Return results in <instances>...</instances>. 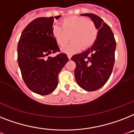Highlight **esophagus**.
Here are the masks:
<instances>
[{"label": "esophagus", "instance_id": "34e87169", "mask_svg": "<svg viewBox=\"0 0 134 134\" xmlns=\"http://www.w3.org/2000/svg\"><path fill=\"white\" fill-rule=\"evenodd\" d=\"M67 57H68V58L70 60L71 58V54H67Z\"/></svg>", "mask_w": 134, "mask_h": 134}]
</instances>
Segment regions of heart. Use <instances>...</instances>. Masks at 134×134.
Instances as JSON below:
<instances>
[{"mask_svg":"<svg viewBox=\"0 0 134 134\" xmlns=\"http://www.w3.org/2000/svg\"><path fill=\"white\" fill-rule=\"evenodd\" d=\"M62 27L55 25L52 27V35L57 44L61 47L65 46L71 39L72 42L63 49V52L73 53L81 47L90 48L96 41L98 30L95 23L82 16H71L61 21Z\"/></svg>","mask_w":134,"mask_h":134,"instance_id":"1","label":"heart"}]
</instances>
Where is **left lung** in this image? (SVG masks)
I'll return each mask as SVG.
<instances>
[{
    "mask_svg": "<svg viewBox=\"0 0 134 134\" xmlns=\"http://www.w3.org/2000/svg\"><path fill=\"white\" fill-rule=\"evenodd\" d=\"M97 27L98 34L91 48L71 59L76 63L75 78L80 87L88 92L99 90L107 82L115 62L116 42L110 27L98 16L84 14Z\"/></svg>",
    "mask_w": 134,
    "mask_h": 134,
    "instance_id": "8db88e82",
    "label": "left lung"
}]
</instances>
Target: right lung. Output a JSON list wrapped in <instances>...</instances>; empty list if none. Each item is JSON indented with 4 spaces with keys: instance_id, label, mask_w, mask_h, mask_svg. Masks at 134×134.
Wrapping results in <instances>:
<instances>
[{
    "instance_id": "1",
    "label": "right lung",
    "mask_w": 134,
    "mask_h": 134,
    "mask_svg": "<svg viewBox=\"0 0 134 134\" xmlns=\"http://www.w3.org/2000/svg\"><path fill=\"white\" fill-rule=\"evenodd\" d=\"M40 17L23 29L18 41V63L24 82L29 90L40 95H48L57 87L58 74L69 58L60 52L52 35L54 18Z\"/></svg>"
}]
</instances>
